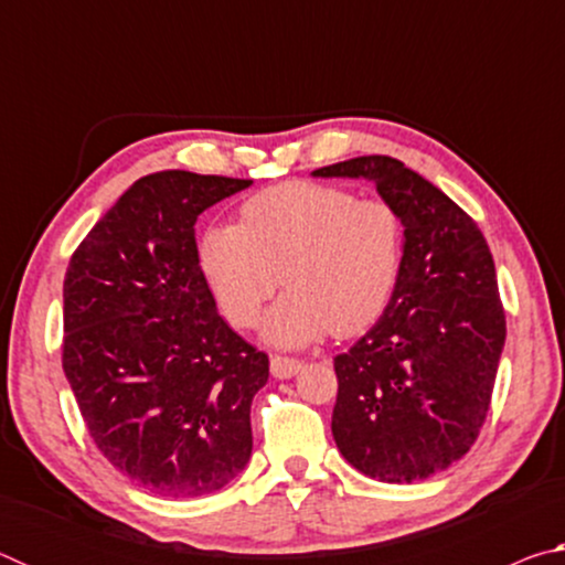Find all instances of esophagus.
I'll return each instance as SVG.
<instances>
[{
  "instance_id": "34e87169",
  "label": "esophagus",
  "mask_w": 565,
  "mask_h": 565,
  "mask_svg": "<svg viewBox=\"0 0 565 565\" xmlns=\"http://www.w3.org/2000/svg\"><path fill=\"white\" fill-rule=\"evenodd\" d=\"M301 369H303V361H299V359L279 356V353H276V356H271V374L276 379H291V376L299 374Z\"/></svg>"
}]
</instances>
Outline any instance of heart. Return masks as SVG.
<instances>
[{"instance_id":"1","label":"heart","mask_w":565,"mask_h":565,"mask_svg":"<svg viewBox=\"0 0 565 565\" xmlns=\"http://www.w3.org/2000/svg\"><path fill=\"white\" fill-rule=\"evenodd\" d=\"M196 266L222 317L254 327L264 301L286 291L262 323L274 347L296 349L329 331L353 337L381 319L404 266V222L386 199L317 181H286L244 202L238 224L206 226Z\"/></svg>"}]
</instances>
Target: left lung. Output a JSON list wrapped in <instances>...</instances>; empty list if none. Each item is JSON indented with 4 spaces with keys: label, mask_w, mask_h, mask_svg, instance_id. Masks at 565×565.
Here are the masks:
<instances>
[{
    "label": "left lung",
    "mask_w": 565,
    "mask_h": 565,
    "mask_svg": "<svg viewBox=\"0 0 565 565\" xmlns=\"http://www.w3.org/2000/svg\"><path fill=\"white\" fill-rule=\"evenodd\" d=\"M313 177L374 181L404 222L386 311L333 359V441L371 478L424 481L468 454L489 414L505 341L491 248L461 206L398 159L356 157Z\"/></svg>",
    "instance_id": "left-lung-1"
}]
</instances>
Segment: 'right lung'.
<instances>
[{"label":"right lung","instance_id":"1","mask_svg":"<svg viewBox=\"0 0 565 565\" xmlns=\"http://www.w3.org/2000/svg\"><path fill=\"white\" fill-rule=\"evenodd\" d=\"M252 179L157 171L124 191L72 254L62 366L104 458L157 495L224 489L252 456L269 356L218 317L194 224Z\"/></svg>","mask_w":565,"mask_h":565}]
</instances>
